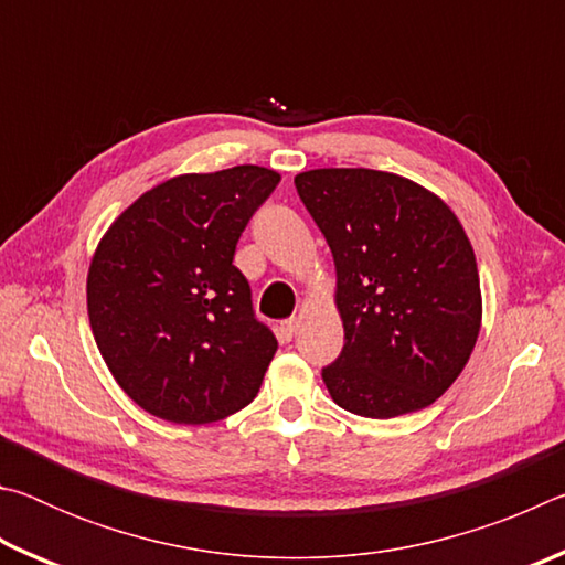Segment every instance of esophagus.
Listing matches in <instances>:
<instances>
[{"mask_svg": "<svg viewBox=\"0 0 565 565\" xmlns=\"http://www.w3.org/2000/svg\"><path fill=\"white\" fill-rule=\"evenodd\" d=\"M296 331H299V319H296V317H291V319H286V321H281V327H279V333H281V339H284V341H291V339L296 337Z\"/></svg>", "mask_w": 565, "mask_h": 565, "instance_id": "esophagus-1", "label": "esophagus"}]
</instances>
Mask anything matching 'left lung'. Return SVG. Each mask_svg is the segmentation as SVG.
Returning a JSON list of instances; mask_svg holds the SVG:
<instances>
[{
	"instance_id": "obj_1",
	"label": "left lung",
	"mask_w": 565,
	"mask_h": 565,
	"mask_svg": "<svg viewBox=\"0 0 565 565\" xmlns=\"http://www.w3.org/2000/svg\"><path fill=\"white\" fill-rule=\"evenodd\" d=\"M333 254L339 359L321 371L331 398L366 418L431 406L481 331V284L461 222L406 177L311 169L294 177Z\"/></svg>"
}]
</instances>
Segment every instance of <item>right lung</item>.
Returning a JSON list of instances; mask_svg holds the SVG:
<instances>
[{
    "instance_id": "1",
    "label": "right lung",
    "mask_w": 565,
    "mask_h": 565,
    "mask_svg": "<svg viewBox=\"0 0 565 565\" xmlns=\"http://www.w3.org/2000/svg\"><path fill=\"white\" fill-rule=\"evenodd\" d=\"M279 181L254 164L167 179L102 236L87 276L92 333L151 416L212 424L259 394L279 343L254 317L234 252Z\"/></svg>"
}]
</instances>
